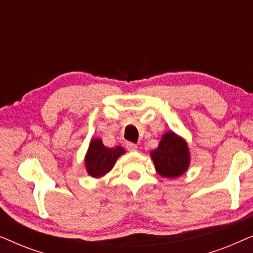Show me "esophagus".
I'll return each instance as SVG.
<instances>
[{
    "label": "esophagus",
    "instance_id": "obj_1",
    "mask_svg": "<svg viewBox=\"0 0 253 253\" xmlns=\"http://www.w3.org/2000/svg\"><path fill=\"white\" fill-rule=\"evenodd\" d=\"M126 148H127V151H137L138 146H137V144H134V143H126Z\"/></svg>",
    "mask_w": 253,
    "mask_h": 253
}]
</instances>
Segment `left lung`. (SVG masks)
I'll return each instance as SVG.
<instances>
[{"instance_id":"1","label":"left lung","mask_w":253,"mask_h":253,"mask_svg":"<svg viewBox=\"0 0 253 253\" xmlns=\"http://www.w3.org/2000/svg\"><path fill=\"white\" fill-rule=\"evenodd\" d=\"M155 169L162 177L175 178L183 175L189 167L190 155L185 140L174 132L161 138L157 150L151 152Z\"/></svg>"}]
</instances>
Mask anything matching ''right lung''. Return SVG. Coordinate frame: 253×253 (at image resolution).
<instances>
[{
	"label": "right lung",
	"instance_id": "1",
	"mask_svg": "<svg viewBox=\"0 0 253 253\" xmlns=\"http://www.w3.org/2000/svg\"><path fill=\"white\" fill-rule=\"evenodd\" d=\"M126 153V150L121 146L108 148L102 141L95 138L89 144L87 154L85 158L86 170L92 177H101L112 170L117 159Z\"/></svg>",
	"mask_w": 253,
	"mask_h": 253
}]
</instances>
